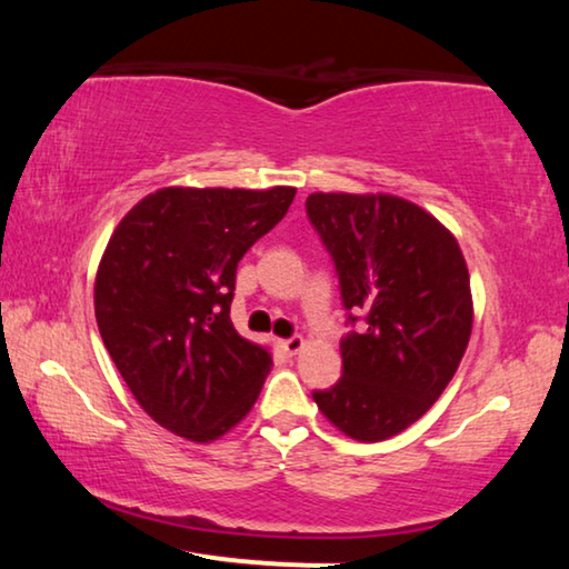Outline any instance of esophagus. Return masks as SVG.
Wrapping results in <instances>:
<instances>
[{"label":"esophagus","mask_w":569,"mask_h":569,"mask_svg":"<svg viewBox=\"0 0 569 569\" xmlns=\"http://www.w3.org/2000/svg\"><path fill=\"white\" fill-rule=\"evenodd\" d=\"M303 339H301V336H291V339H283L281 341V346H283V349L288 351V353H298V351H301L303 349Z\"/></svg>","instance_id":"obj_1"}]
</instances>
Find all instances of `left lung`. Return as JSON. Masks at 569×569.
<instances>
[{
	"label": "left lung",
	"mask_w": 569,
	"mask_h": 569,
	"mask_svg": "<svg viewBox=\"0 0 569 569\" xmlns=\"http://www.w3.org/2000/svg\"><path fill=\"white\" fill-rule=\"evenodd\" d=\"M306 216L339 276L349 323L343 371L313 391L326 419L356 441L399 435L457 373L471 333L469 271L457 238L397 196L311 192Z\"/></svg>",
	"instance_id": "8db88e82"
}]
</instances>
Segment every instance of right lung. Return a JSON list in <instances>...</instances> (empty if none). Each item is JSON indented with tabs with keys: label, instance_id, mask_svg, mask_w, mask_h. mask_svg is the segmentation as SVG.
<instances>
[{
	"label": "right lung",
	"instance_id": "1",
	"mask_svg": "<svg viewBox=\"0 0 569 569\" xmlns=\"http://www.w3.org/2000/svg\"><path fill=\"white\" fill-rule=\"evenodd\" d=\"M296 188H162L114 228L94 278L98 329L148 417L213 441L246 417L271 353L233 329L236 268Z\"/></svg>",
	"mask_w": 569,
	"mask_h": 569
}]
</instances>
